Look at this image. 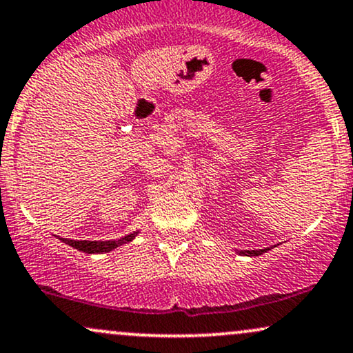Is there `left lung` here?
I'll list each match as a JSON object with an SVG mask.
<instances>
[{
	"instance_id": "left-lung-1",
	"label": "left lung",
	"mask_w": 353,
	"mask_h": 353,
	"mask_svg": "<svg viewBox=\"0 0 353 353\" xmlns=\"http://www.w3.org/2000/svg\"><path fill=\"white\" fill-rule=\"evenodd\" d=\"M267 250H270V247H267V249H259V250H239V254L241 255H249V257H254V255H261L267 252Z\"/></svg>"
}]
</instances>
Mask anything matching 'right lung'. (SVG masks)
<instances>
[{
    "label": "right lung",
    "mask_w": 353,
    "mask_h": 353,
    "mask_svg": "<svg viewBox=\"0 0 353 353\" xmlns=\"http://www.w3.org/2000/svg\"><path fill=\"white\" fill-rule=\"evenodd\" d=\"M139 232H132L129 236H124L117 241H71V239H61L63 242H66L68 245L74 247V249L81 250V252L86 254H103V252H109V250L116 249V247L128 244L134 239Z\"/></svg>",
    "instance_id": "obj_1"
}]
</instances>
